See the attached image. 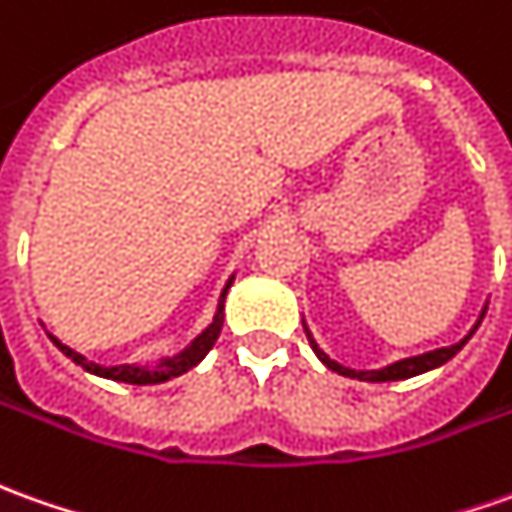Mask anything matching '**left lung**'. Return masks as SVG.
I'll return each mask as SVG.
<instances>
[{
	"label": "left lung",
	"mask_w": 512,
	"mask_h": 512,
	"mask_svg": "<svg viewBox=\"0 0 512 512\" xmlns=\"http://www.w3.org/2000/svg\"><path fill=\"white\" fill-rule=\"evenodd\" d=\"M488 311V308H485ZM485 311H482V316H485ZM482 316H479V322H482ZM479 322L474 325V330L479 328ZM474 330L462 339V342L451 344V347H440V350H431V353H423V356H415V358H403V361H395V364H389V367H384V370H350V367H342L339 361H333V358L328 356V353H322L319 350V344L314 342V336H311V330L305 328V333H308V342H311V347H314V353L319 356V361L328 367V370H333V373L339 375H347V378H358V381H373V384H378V381H403V378H412V375H420L426 373V370H434V367H440V364H446L448 358H454L457 353H460L462 347H465V342L474 336Z\"/></svg>",
	"instance_id": "8db88e82"
}]
</instances>
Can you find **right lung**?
Listing matches in <instances>:
<instances>
[{
  "label": "right lung",
  "instance_id": "1",
  "mask_svg": "<svg viewBox=\"0 0 512 512\" xmlns=\"http://www.w3.org/2000/svg\"><path fill=\"white\" fill-rule=\"evenodd\" d=\"M232 280H235V277H229V283L224 285V291H221L218 311H215V316H212L210 328L187 344L182 353H176V356H170V358H162L156 367H139V364L100 367V364H95V361H86L81 353H75V350H72V347H66L64 342H58L55 336H50V339L66 358H72V361H75L78 367H83L86 373L100 375V378H111V381H123V384H139V387H145V384H162V381H168V378H176V375L193 370L198 361L210 353V347L215 344L218 333H221V325H224V300H227V291H229V285H232Z\"/></svg>",
  "mask_w": 512,
  "mask_h": 512
}]
</instances>
